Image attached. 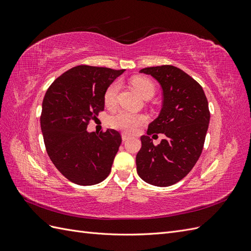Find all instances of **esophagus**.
Listing matches in <instances>:
<instances>
[{"instance_id":"34e87169","label":"esophagus","mask_w":251,"mask_h":251,"mask_svg":"<svg viewBox=\"0 0 251 251\" xmlns=\"http://www.w3.org/2000/svg\"><path fill=\"white\" fill-rule=\"evenodd\" d=\"M121 137H123V140H124V141H126V140H127L128 138H130V136H128V135L126 134V133H123V134H121Z\"/></svg>"}]
</instances>
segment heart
Returning <instances> with one entry per match:
<instances>
[{
    "instance_id": "heart-1",
    "label": "heart",
    "mask_w": 251,
    "mask_h": 251,
    "mask_svg": "<svg viewBox=\"0 0 251 251\" xmlns=\"http://www.w3.org/2000/svg\"><path fill=\"white\" fill-rule=\"evenodd\" d=\"M132 86L144 100L150 97L151 98L155 94V87L153 82L147 78L135 77L132 79ZM119 90V82L115 81L111 83L105 90L103 95L104 104L109 108H112L116 103V96ZM147 121V117L142 114L131 113L127 111H119L110 117V125L114 128L121 130L126 133H135L138 127Z\"/></svg>"
}]
</instances>
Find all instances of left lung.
I'll return each instance as SVG.
<instances>
[{
    "instance_id": "1",
    "label": "left lung",
    "mask_w": 251,
    "mask_h": 251,
    "mask_svg": "<svg viewBox=\"0 0 251 251\" xmlns=\"http://www.w3.org/2000/svg\"><path fill=\"white\" fill-rule=\"evenodd\" d=\"M153 76L162 89V108L141 136L136 156L139 177L155 186H171L192 171L202 153L210 114L202 87L177 67L163 65L139 71ZM166 135L154 146L149 135Z\"/></svg>"
}]
</instances>
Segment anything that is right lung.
<instances>
[{
	"mask_svg": "<svg viewBox=\"0 0 251 251\" xmlns=\"http://www.w3.org/2000/svg\"><path fill=\"white\" fill-rule=\"evenodd\" d=\"M125 70L80 65L63 73L45 94L41 128L55 168L78 185H94L109 176L121 143L108 128L89 133V121L103 111L105 90Z\"/></svg>",
	"mask_w": 251,
	"mask_h": 251,
	"instance_id": "1",
	"label": "right lung"
}]
</instances>
